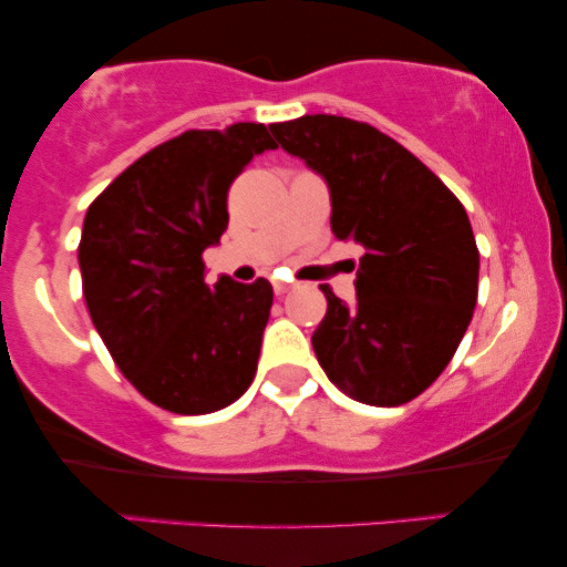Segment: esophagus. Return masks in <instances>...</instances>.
<instances>
[{
	"label": "esophagus",
	"mask_w": 567,
	"mask_h": 567,
	"mask_svg": "<svg viewBox=\"0 0 567 567\" xmlns=\"http://www.w3.org/2000/svg\"><path fill=\"white\" fill-rule=\"evenodd\" d=\"M293 289V284H289V281H274V291L278 293V297H281V293H286V291H291Z\"/></svg>",
	"instance_id": "34e87169"
}]
</instances>
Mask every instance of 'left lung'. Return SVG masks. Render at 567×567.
I'll use <instances>...</instances> for the list:
<instances>
[{"label": "left lung", "instance_id": "left-lung-1", "mask_svg": "<svg viewBox=\"0 0 567 567\" xmlns=\"http://www.w3.org/2000/svg\"><path fill=\"white\" fill-rule=\"evenodd\" d=\"M270 131L328 183L332 235L363 247L353 305L322 286L317 361L348 398L377 408L410 402L436 382L472 320L480 252L467 212L369 123L317 113Z\"/></svg>", "mask_w": 567, "mask_h": 567}]
</instances>
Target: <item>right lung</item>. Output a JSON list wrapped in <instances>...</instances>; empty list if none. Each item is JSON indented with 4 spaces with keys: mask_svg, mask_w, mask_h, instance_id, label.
<instances>
[{
    "mask_svg": "<svg viewBox=\"0 0 567 567\" xmlns=\"http://www.w3.org/2000/svg\"><path fill=\"white\" fill-rule=\"evenodd\" d=\"M268 150L262 123L185 131L123 169L84 216L92 324L123 377L169 413H214L252 384L274 289L229 276L208 286L200 255L227 229L231 181Z\"/></svg>",
    "mask_w": 567,
    "mask_h": 567,
    "instance_id": "add662e5",
    "label": "right lung"
}]
</instances>
